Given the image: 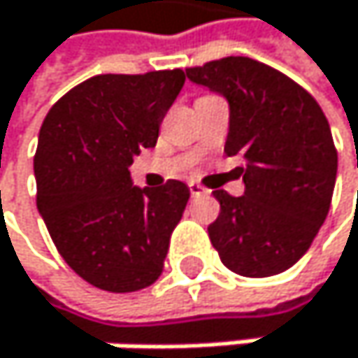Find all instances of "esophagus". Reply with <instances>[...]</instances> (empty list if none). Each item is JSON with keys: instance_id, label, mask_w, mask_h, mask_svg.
<instances>
[{"instance_id": "obj_1", "label": "esophagus", "mask_w": 358, "mask_h": 358, "mask_svg": "<svg viewBox=\"0 0 358 358\" xmlns=\"http://www.w3.org/2000/svg\"><path fill=\"white\" fill-rule=\"evenodd\" d=\"M189 191H191V195H193V197H195V195L206 193V189H203L201 185H197V182H189Z\"/></svg>"}]
</instances>
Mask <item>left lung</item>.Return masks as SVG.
I'll return each mask as SVG.
<instances>
[{"label":"left lung","instance_id":"left-lung-1","mask_svg":"<svg viewBox=\"0 0 358 358\" xmlns=\"http://www.w3.org/2000/svg\"><path fill=\"white\" fill-rule=\"evenodd\" d=\"M187 77L229 105L225 155L241 157L245 195L213 191L221 213L208 225L221 262L243 277L294 266L324 223L337 176L329 120L290 77L251 57H223Z\"/></svg>","mask_w":358,"mask_h":358}]
</instances>
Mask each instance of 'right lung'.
I'll return each mask as SVG.
<instances>
[{
	"label": "right lung",
	"mask_w": 358,
	"mask_h": 358,
	"mask_svg": "<svg viewBox=\"0 0 358 358\" xmlns=\"http://www.w3.org/2000/svg\"><path fill=\"white\" fill-rule=\"evenodd\" d=\"M185 73L96 75L51 107L34 157L36 203L59 251L81 279L107 292L152 285L182 219L189 187L139 189L129 167L155 148Z\"/></svg>",
	"instance_id": "obj_1"
}]
</instances>
